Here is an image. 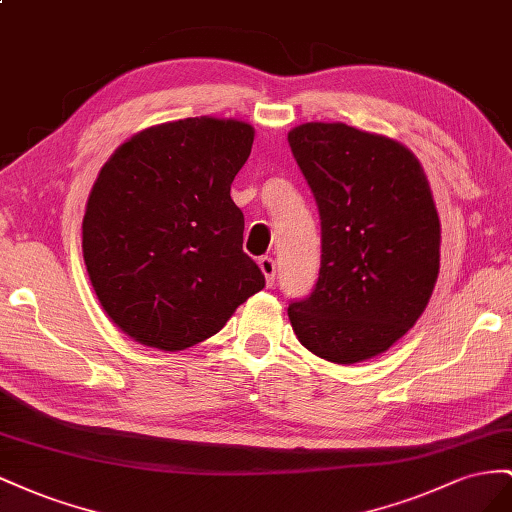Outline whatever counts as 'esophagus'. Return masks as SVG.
Here are the masks:
<instances>
[{
	"label": "esophagus",
	"mask_w": 512,
	"mask_h": 512,
	"mask_svg": "<svg viewBox=\"0 0 512 512\" xmlns=\"http://www.w3.org/2000/svg\"><path fill=\"white\" fill-rule=\"evenodd\" d=\"M259 268H261V272H264V276H266V285L272 287V285H274V274H276L274 259L268 257V255L261 257V259H259Z\"/></svg>",
	"instance_id": "34e87169"
}]
</instances>
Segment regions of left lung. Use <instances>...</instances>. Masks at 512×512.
Segmentation results:
<instances>
[{"mask_svg": "<svg viewBox=\"0 0 512 512\" xmlns=\"http://www.w3.org/2000/svg\"><path fill=\"white\" fill-rule=\"evenodd\" d=\"M321 221L311 296L287 315L315 356L354 364L397 343L427 309L440 272V218L418 158L341 122L289 130Z\"/></svg>", "mask_w": 512, "mask_h": 512, "instance_id": "obj_1", "label": "left lung"}]
</instances>
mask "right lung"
Here are the masks:
<instances>
[{"label":"right lung","instance_id":"right-lung-1","mask_svg":"<svg viewBox=\"0 0 512 512\" xmlns=\"http://www.w3.org/2000/svg\"><path fill=\"white\" fill-rule=\"evenodd\" d=\"M253 137L246 122L186 118L141 130L100 169L83 259L102 309L130 339L163 352L197 345L264 289L229 195Z\"/></svg>","mask_w":512,"mask_h":512}]
</instances>
